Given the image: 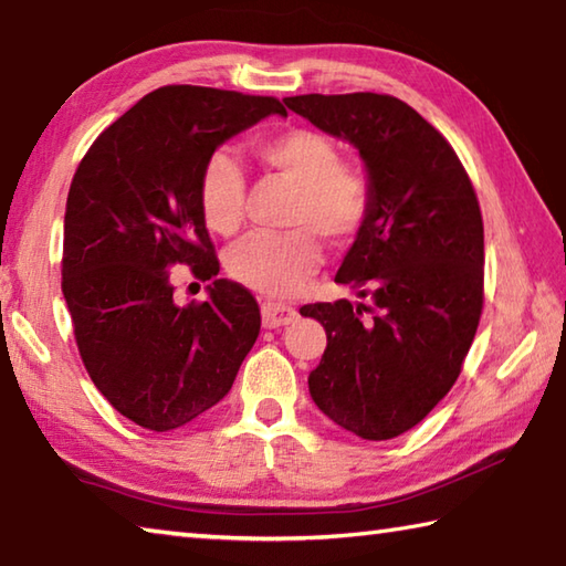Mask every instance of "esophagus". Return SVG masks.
Listing matches in <instances>:
<instances>
[{
  "label": "esophagus",
  "mask_w": 566,
  "mask_h": 566,
  "mask_svg": "<svg viewBox=\"0 0 566 566\" xmlns=\"http://www.w3.org/2000/svg\"><path fill=\"white\" fill-rule=\"evenodd\" d=\"M295 308L289 303L281 301H268L261 305V318H263V328H281V325H289L295 321Z\"/></svg>",
  "instance_id": "esophagus-1"
}]
</instances>
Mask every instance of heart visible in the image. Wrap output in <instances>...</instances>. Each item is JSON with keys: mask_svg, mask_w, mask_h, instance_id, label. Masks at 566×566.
<instances>
[{"mask_svg": "<svg viewBox=\"0 0 566 566\" xmlns=\"http://www.w3.org/2000/svg\"><path fill=\"white\" fill-rule=\"evenodd\" d=\"M253 156L265 168L291 178L285 231H258L238 241L226 268L238 283L261 293H289L321 263V235L335 245L350 243L368 223L373 184L365 168L340 158L328 134L308 126L258 136ZM198 206L213 233L231 235L243 223L245 176L235 158L213 151L198 174Z\"/></svg>", "mask_w": 566, "mask_h": 566, "instance_id": "heart-1", "label": "heart"}]
</instances>
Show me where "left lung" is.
<instances>
[{"instance_id": "obj_1", "label": "left lung", "mask_w": 566, "mask_h": 566, "mask_svg": "<svg viewBox=\"0 0 566 566\" xmlns=\"http://www.w3.org/2000/svg\"><path fill=\"white\" fill-rule=\"evenodd\" d=\"M291 112L360 151L373 211L335 283L373 305H303L328 348L311 398L363 440L408 432L450 392L484 303V228L468 171L438 128L388 94H303Z\"/></svg>"}]
</instances>
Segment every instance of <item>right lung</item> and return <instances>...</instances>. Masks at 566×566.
Wrapping results in <instances>:
<instances>
[{"label":"right lung","mask_w":566,"mask_h":566,"mask_svg":"<svg viewBox=\"0 0 566 566\" xmlns=\"http://www.w3.org/2000/svg\"><path fill=\"white\" fill-rule=\"evenodd\" d=\"M271 114L285 116L273 96L161 86L98 134L69 186L62 291L76 348L98 392L146 430L184 428L223 400L261 331L241 283L217 277L208 302L176 306L167 268L218 275L198 174Z\"/></svg>","instance_id":"right-lung-1"}]
</instances>
